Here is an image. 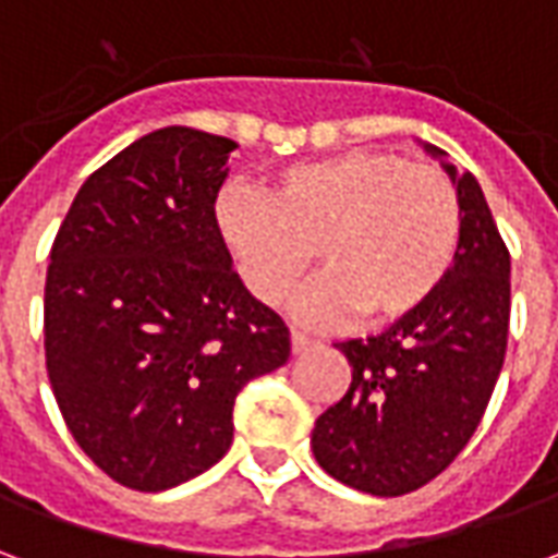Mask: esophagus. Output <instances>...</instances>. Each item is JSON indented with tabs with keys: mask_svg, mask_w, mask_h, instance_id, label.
Wrapping results in <instances>:
<instances>
[{
	"mask_svg": "<svg viewBox=\"0 0 558 558\" xmlns=\"http://www.w3.org/2000/svg\"><path fill=\"white\" fill-rule=\"evenodd\" d=\"M290 340H292V352H295V355H302V352L314 350V347H316L314 338H307V335H302V331H295V328H292V331H290Z\"/></svg>",
	"mask_w": 558,
	"mask_h": 558,
	"instance_id": "34e87169",
	"label": "esophagus"
}]
</instances>
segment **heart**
Wrapping results in <instances>:
<instances>
[{"label": "heart", "instance_id": "obj_1", "mask_svg": "<svg viewBox=\"0 0 558 558\" xmlns=\"http://www.w3.org/2000/svg\"><path fill=\"white\" fill-rule=\"evenodd\" d=\"M220 242L263 304H280L314 263L326 275L295 299L307 326L407 319L439 292L463 244V203L445 172L388 151H347L280 170L266 194L223 191Z\"/></svg>", "mask_w": 558, "mask_h": 558}]
</instances>
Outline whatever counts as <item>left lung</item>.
I'll use <instances>...</instances> for the list:
<instances>
[{"label": "left lung", "mask_w": 558, "mask_h": 558, "mask_svg": "<svg viewBox=\"0 0 558 558\" xmlns=\"http://www.w3.org/2000/svg\"><path fill=\"white\" fill-rule=\"evenodd\" d=\"M463 203V244L451 275L421 311L383 335L335 343L350 391L316 418L319 466L371 496L424 487L454 460L490 403L508 347L511 256L478 179L445 163Z\"/></svg>", "instance_id": "1"}]
</instances>
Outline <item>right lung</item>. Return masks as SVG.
Masks as SVG:
<instances>
[{
  "label": "right lung",
  "mask_w": 558,
  "mask_h": 558,
  "mask_svg": "<svg viewBox=\"0 0 558 558\" xmlns=\"http://www.w3.org/2000/svg\"><path fill=\"white\" fill-rule=\"evenodd\" d=\"M232 140L170 125L83 182L44 287L47 376L92 463L131 490H170L232 445V403L290 359L220 242L215 199Z\"/></svg>",
  "instance_id": "right-lung-1"
}]
</instances>
